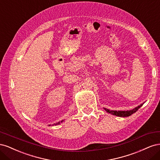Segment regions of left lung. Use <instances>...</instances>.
I'll return each instance as SVG.
<instances>
[{
    "instance_id": "1",
    "label": "left lung",
    "mask_w": 160,
    "mask_h": 160,
    "mask_svg": "<svg viewBox=\"0 0 160 160\" xmlns=\"http://www.w3.org/2000/svg\"><path fill=\"white\" fill-rule=\"evenodd\" d=\"M143 104H141L140 105L138 106V107H136L135 108L132 109V110H129V111H113V110H109V109H108L106 108H104V109L107 111L108 113H111L113 115H116V116H118V117H128V116H130L132 115L133 113H135L136 111L142 107V106L143 105Z\"/></svg>"
}]
</instances>
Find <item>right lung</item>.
Wrapping results in <instances>:
<instances>
[{
	"label": "right lung",
	"mask_w": 160,
	"mask_h": 160,
	"mask_svg": "<svg viewBox=\"0 0 160 160\" xmlns=\"http://www.w3.org/2000/svg\"><path fill=\"white\" fill-rule=\"evenodd\" d=\"M63 122V120H62V121H61V122ZM59 124H60V122H58V123H55V124H53L52 125H59Z\"/></svg>",
	"instance_id": "obj_1"
}]
</instances>
